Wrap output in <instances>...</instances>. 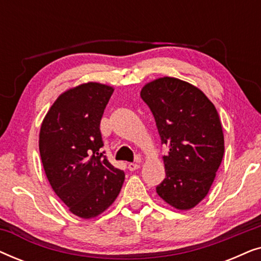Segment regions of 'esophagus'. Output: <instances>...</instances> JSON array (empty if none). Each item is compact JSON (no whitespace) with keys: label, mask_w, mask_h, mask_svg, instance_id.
<instances>
[{"label":"esophagus","mask_w":261,"mask_h":261,"mask_svg":"<svg viewBox=\"0 0 261 261\" xmlns=\"http://www.w3.org/2000/svg\"><path fill=\"white\" fill-rule=\"evenodd\" d=\"M139 167H140V164H139V162L128 164V169H129V171H135V170H138Z\"/></svg>","instance_id":"obj_1"}]
</instances>
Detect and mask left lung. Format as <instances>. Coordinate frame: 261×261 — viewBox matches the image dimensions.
<instances>
[{
    "instance_id": "8db88e82",
    "label": "left lung",
    "mask_w": 261,
    "mask_h": 261,
    "mask_svg": "<svg viewBox=\"0 0 261 261\" xmlns=\"http://www.w3.org/2000/svg\"><path fill=\"white\" fill-rule=\"evenodd\" d=\"M140 96L169 147L163 156L166 177L156 194L177 209L194 208L209 192L223 158L217 110L198 88L172 77L146 84Z\"/></svg>"
}]
</instances>
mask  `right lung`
Instances as JSON below:
<instances>
[{
	"label": "right lung",
	"instance_id": "right-lung-1",
	"mask_svg": "<svg viewBox=\"0 0 261 261\" xmlns=\"http://www.w3.org/2000/svg\"><path fill=\"white\" fill-rule=\"evenodd\" d=\"M114 89L87 83L59 96L46 114L39 151L46 177L70 212L82 219L99 215L120 194L124 172L102 152L99 123Z\"/></svg>",
	"mask_w": 261,
	"mask_h": 261
}]
</instances>
